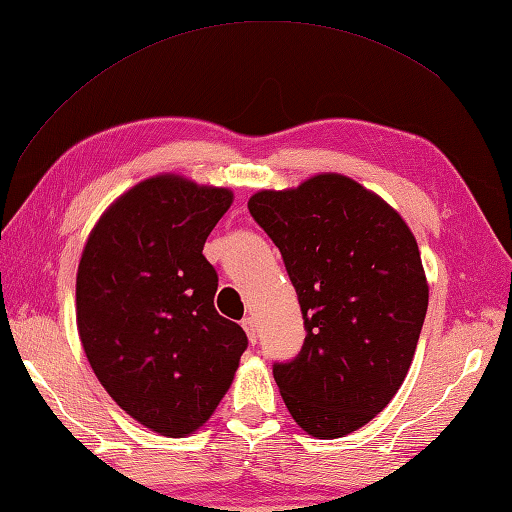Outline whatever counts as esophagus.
<instances>
[{
    "label": "esophagus",
    "instance_id": "esophagus-1",
    "mask_svg": "<svg viewBox=\"0 0 512 512\" xmlns=\"http://www.w3.org/2000/svg\"><path fill=\"white\" fill-rule=\"evenodd\" d=\"M242 328H244L246 334H248V341L255 343V341H257V325H255V319H253V317H244V319H242Z\"/></svg>",
    "mask_w": 512,
    "mask_h": 512
}]
</instances>
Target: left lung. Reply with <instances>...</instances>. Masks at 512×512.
Returning <instances> with one entry per match:
<instances>
[{
    "label": "left lung",
    "mask_w": 512,
    "mask_h": 512,
    "mask_svg": "<svg viewBox=\"0 0 512 512\" xmlns=\"http://www.w3.org/2000/svg\"><path fill=\"white\" fill-rule=\"evenodd\" d=\"M248 211L284 257L306 328L301 352L273 365L281 398L310 436L343 438L389 405L416 354L429 306L416 237L341 173L257 191Z\"/></svg>",
    "instance_id": "8db88e82"
}]
</instances>
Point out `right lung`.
<instances>
[{"label": "right lung", "instance_id": "obj_1", "mask_svg": "<svg viewBox=\"0 0 512 512\" xmlns=\"http://www.w3.org/2000/svg\"><path fill=\"white\" fill-rule=\"evenodd\" d=\"M233 191L154 176L123 193L85 242L76 328L107 394L147 429L184 438L213 416L248 339L217 314L202 248Z\"/></svg>", "mask_w": 512, "mask_h": 512}]
</instances>
